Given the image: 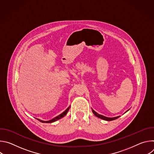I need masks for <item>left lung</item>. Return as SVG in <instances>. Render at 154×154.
Listing matches in <instances>:
<instances>
[{
  "label": "left lung",
  "mask_w": 154,
  "mask_h": 154,
  "mask_svg": "<svg viewBox=\"0 0 154 154\" xmlns=\"http://www.w3.org/2000/svg\"><path fill=\"white\" fill-rule=\"evenodd\" d=\"M92 111H93V113H94V115L96 116H97V117H98V118H100V119H102L105 120V121H113V120L116 119H118V118L120 117V116H119L115 117V118H108V117H105V116H102V115H101L98 114V113H96L95 111H94L93 109H92Z\"/></svg>",
  "instance_id": "1"
}]
</instances>
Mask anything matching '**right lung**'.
<instances>
[{"instance_id":"right-lung-1","label":"right lung","mask_w":154,"mask_h":154,"mask_svg":"<svg viewBox=\"0 0 154 154\" xmlns=\"http://www.w3.org/2000/svg\"><path fill=\"white\" fill-rule=\"evenodd\" d=\"M69 108H70V106L69 107H68L66 109V110L63 112V113H62L61 115H58V116H57V117H55V118H54V119H52V120H50V121H42V120H40V119H37L38 121H39L40 122H43V123H51V122H55V121H56L57 120H58V119H61V118H63V117H64L67 114V113H68V112L69 111Z\"/></svg>"}]
</instances>
